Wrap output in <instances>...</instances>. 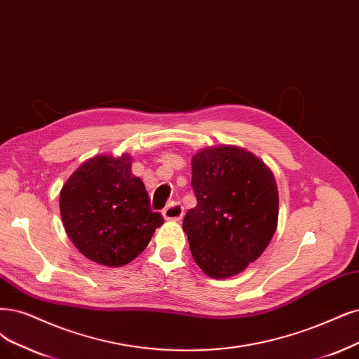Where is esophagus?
<instances>
[{
	"mask_svg": "<svg viewBox=\"0 0 359 359\" xmlns=\"http://www.w3.org/2000/svg\"><path fill=\"white\" fill-rule=\"evenodd\" d=\"M163 216L165 220L179 222L183 217V205L180 203H172L171 205L163 210Z\"/></svg>",
	"mask_w": 359,
	"mask_h": 359,
	"instance_id": "obj_1",
	"label": "esophagus"
}]
</instances>
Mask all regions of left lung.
Returning <instances> with one entry per match:
<instances>
[{"label":"left lung","instance_id":"obj_1","mask_svg":"<svg viewBox=\"0 0 359 359\" xmlns=\"http://www.w3.org/2000/svg\"><path fill=\"white\" fill-rule=\"evenodd\" d=\"M192 188L196 205L182 226L195 263L215 280L241 273L266 250L278 226L272 170L240 146H208L192 156Z\"/></svg>","mask_w":359,"mask_h":359}]
</instances>
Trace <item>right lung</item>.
Segmentation results:
<instances>
[{
	"instance_id": "obj_1",
	"label": "right lung",
	"mask_w": 359,
	"mask_h": 359,
	"mask_svg": "<svg viewBox=\"0 0 359 359\" xmlns=\"http://www.w3.org/2000/svg\"><path fill=\"white\" fill-rule=\"evenodd\" d=\"M133 158L96 155L79 165L60 191L59 205L66 233L87 259L119 268L148 247L163 216L151 210Z\"/></svg>"
}]
</instances>
